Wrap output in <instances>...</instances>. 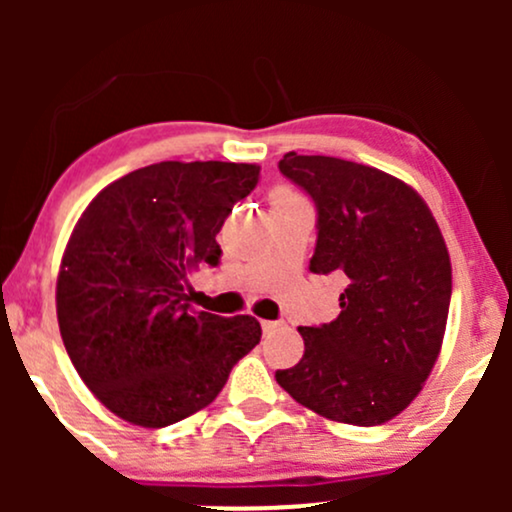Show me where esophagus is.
I'll return each mask as SVG.
<instances>
[{
	"label": "esophagus",
	"mask_w": 512,
	"mask_h": 512,
	"mask_svg": "<svg viewBox=\"0 0 512 512\" xmlns=\"http://www.w3.org/2000/svg\"><path fill=\"white\" fill-rule=\"evenodd\" d=\"M276 327H279V322H276V320H262V330L264 332H272V330H276Z\"/></svg>",
	"instance_id": "34e87169"
}]
</instances>
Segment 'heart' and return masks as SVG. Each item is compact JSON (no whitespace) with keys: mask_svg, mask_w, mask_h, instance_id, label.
<instances>
[{"mask_svg":"<svg viewBox=\"0 0 512 512\" xmlns=\"http://www.w3.org/2000/svg\"><path fill=\"white\" fill-rule=\"evenodd\" d=\"M289 197H296V195H293L291 190H286V187H279V190H274L272 202H276V199H289Z\"/></svg>","mask_w":512,"mask_h":512,"instance_id":"obj_1","label":"heart"}]
</instances>
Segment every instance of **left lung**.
Segmentation results:
<instances>
[{
    "mask_svg": "<svg viewBox=\"0 0 512 512\" xmlns=\"http://www.w3.org/2000/svg\"><path fill=\"white\" fill-rule=\"evenodd\" d=\"M313 197V274H339L337 320L298 327L305 351L276 383L303 407L351 426L395 419L421 392L443 344L452 269L431 209L407 182L332 156L279 161Z\"/></svg>",
    "mask_w": 512,
    "mask_h": 512,
    "instance_id": "left-lung-1",
    "label": "left lung"
}]
</instances>
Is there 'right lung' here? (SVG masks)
Wrapping results in <instances>:
<instances>
[{
  "mask_svg": "<svg viewBox=\"0 0 512 512\" xmlns=\"http://www.w3.org/2000/svg\"><path fill=\"white\" fill-rule=\"evenodd\" d=\"M260 166L161 161L110 182L74 226L57 276V320L76 373L113 414L144 428L216 399L260 344L255 317L187 303L190 274L216 267V233Z\"/></svg>",
  "mask_w": 512,
  "mask_h": 512,
  "instance_id": "obj_1",
  "label": "right lung"
}]
</instances>
